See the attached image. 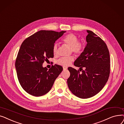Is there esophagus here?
I'll list each match as a JSON object with an SVG mask.
<instances>
[{
  "instance_id": "esophagus-1",
  "label": "esophagus",
  "mask_w": 124,
  "mask_h": 124,
  "mask_svg": "<svg viewBox=\"0 0 124 124\" xmlns=\"http://www.w3.org/2000/svg\"><path fill=\"white\" fill-rule=\"evenodd\" d=\"M68 69V67H65V66H63V70H66Z\"/></svg>"
}]
</instances>
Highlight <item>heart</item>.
Masks as SVG:
<instances>
[{"label":"heart","mask_w":124,"mask_h":124,"mask_svg":"<svg viewBox=\"0 0 124 124\" xmlns=\"http://www.w3.org/2000/svg\"><path fill=\"white\" fill-rule=\"evenodd\" d=\"M62 42L68 46L70 47V50L74 52L76 55H80L83 52L85 48V45L82 41H79L78 37L76 35L73 33H70L64 37L62 40ZM57 47L58 45L55 43L52 48V51L54 55L57 54ZM75 58L73 56L69 57H62L58 59L57 61V63L63 66H68L73 62Z\"/></svg>","instance_id":"b5f03b06"}]
</instances>
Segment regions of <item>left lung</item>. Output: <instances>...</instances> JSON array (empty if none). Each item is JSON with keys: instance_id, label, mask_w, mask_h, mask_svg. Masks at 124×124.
I'll use <instances>...</instances> for the list:
<instances>
[{"instance_id": "left-lung-1", "label": "left lung", "mask_w": 124, "mask_h": 124, "mask_svg": "<svg viewBox=\"0 0 124 124\" xmlns=\"http://www.w3.org/2000/svg\"><path fill=\"white\" fill-rule=\"evenodd\" d=\"M87 44L74 62V65L79 67L80 70L68 68L70 75L67 80L72 93L84 99L91 97L101 91L110 74V56L107 44L93 32L87 30ZM83 67L85 70L82 69Z\"/></svg>"}]
</instances>
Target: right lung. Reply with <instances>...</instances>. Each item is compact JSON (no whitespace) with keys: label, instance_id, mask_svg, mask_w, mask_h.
<instances>
[{"label":"right lung","instance_id":"right-lung-1","mask_svg":"<svg viewBox=\"0 0 124 124\" xmlns=\"http://www.w3.org/2000/svg\"><path fill=\"white\" fill-rule=\"evenodd\" d=\"M66 31L41 30L27 38L21 44L16 60L17 78L23 89L30 95L40 96L48 93L63 70L55 64L49 70L42 64L54 57L55 41Z\"/></svg>","mask_w":124,"mask_h":124}]
</instances>
